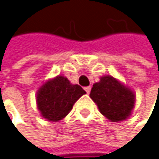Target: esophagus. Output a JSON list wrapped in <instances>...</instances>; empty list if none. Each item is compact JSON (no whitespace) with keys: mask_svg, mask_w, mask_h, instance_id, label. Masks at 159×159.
<instances>
[{"mask_svg":"<svg viewBox=\"0 0 159 159\" xmlns=\"http://www.w3.org/2000/svg\"><path fill=\"white\" fill-rule=\"evenodd\" d=\"M90 89H91V88H90V87H86V88H85V90H86V92H87L88 94L90 92Z\"/></svg>","mask_w":159,"mask_h":159,"instance_id":"1","label":"esophagus"}]
</instances>
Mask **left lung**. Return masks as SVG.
<instances>
[{
    "instance_id": "8db88e82",
    "label": "left lung",
    "mask_w": 159,
    "mask_h": 159,
    "mask_svg": "<svg viewBox=\"0 0 159 159\" xmlns=\"http://www.w3.org/2000/svg\"><path fill=\"white\" fill-rule=\"evenodd\" d=\"M90 98L100 112L111 121L126 120L135 106V93L111 75L102 76L91 89Z\"/></svg>"
}]
</instances>
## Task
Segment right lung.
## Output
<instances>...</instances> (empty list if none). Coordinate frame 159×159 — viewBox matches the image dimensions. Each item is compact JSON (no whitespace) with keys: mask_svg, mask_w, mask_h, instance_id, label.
Here are the masks:
<instances>
[{"mask_svg":"<svg viewBox=\"0 0 159 159\" xmlns=\"http://www.w3.org/2000/svg\"><path fill=\"white\" fill-rule=\"evenodd\" d=\"M86 91L78 85H72L68 78L58 75L48 80L37 92L38 109L50 121L64 119L72 109L75 102Z\"/></svg>","mask_w":159,"mask_h":159,"instance_id":"obj_1","label":"right lung"}]
</instances>
